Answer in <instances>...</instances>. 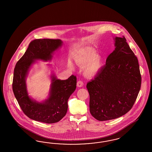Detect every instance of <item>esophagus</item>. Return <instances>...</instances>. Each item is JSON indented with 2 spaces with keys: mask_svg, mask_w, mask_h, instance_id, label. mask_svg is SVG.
Instances as JSON below:
<instances>
[{
  "mask_svg": "<svg viewBox=\"0 0 152 152\" xmlns=\"http://www.w3.org/2000/svg\"><path fill=\"white\" fill-rule=\"evenodd\" d=\"M83 81L78 80L77 83V86L79 88H81V87L83 86Z\"/></svg>",
  "mask_w": 152,
  "mask_h": 152,
  "instance_id": "obj_1",
  "label": "esophagus"
}]
</instances>
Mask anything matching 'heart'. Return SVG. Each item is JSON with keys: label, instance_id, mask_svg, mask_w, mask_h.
Here are the masks:
<instances>
[{"label": "heart", "instance_id": "obj_1", "mask_svg": "<svg viewBox=\"0 0 152 152\" xmlns=\"http://www.w3.org/2000/svg\"><path fill=\"white\" fill-rule=\"evenodd\" d=\"M95 51H88L77 58L76 64L83 66L86 64L83 69L84 75L87 77L95 76L100 70L102 66V57L99 55H95Z\"/></svg>", "mask_w": 152, "mask_h": 152}]
</instances>
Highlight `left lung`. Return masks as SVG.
Here are the masks:
<instances>
[{
	"label": "left lung",
	"instance_id": "obj_1",
	"mask_svg": "<svg viewBox=\"0 0 152 152\" xmlns=\"http://www.w3.org/2000/svg\"><path fill=\"white\" fill-rule=\"evenodd\" d=\"M115 50L105 65L87 83L90 111L99 121L115 119L133 106L142 83L137 57L124 36L115 37Z\"/></svg>",
	"mask_w": 152,
	"mask_h": 152
}]
</instances>
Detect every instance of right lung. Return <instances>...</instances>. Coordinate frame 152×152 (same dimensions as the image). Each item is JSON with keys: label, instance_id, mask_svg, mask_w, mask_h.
Instances as JSON below:
<instances>
[{"label": "right lung", "instance_id": "obj_1", "mask_svg": "<svg viewBox=\"0 0 152 152\" xmlns=\"http://www.w3.org/2000/svg\"><path fill=\"white\" fill-rule=\"evenodd\" d=\"M62 42L58 39H36L30 42L27 51L14 68L12 88L14 96L24 114L31 119L51 124L59 121L67 111V101L76 88L77 79L72 75L66 80L52 77L50 95L43 102L33 101L28 95L25 78L36 60H51L52 54Z\"/></svg>", "mask_w": 152, "mask_h": 152}]
</instances>
